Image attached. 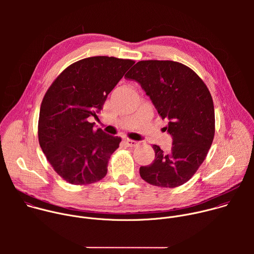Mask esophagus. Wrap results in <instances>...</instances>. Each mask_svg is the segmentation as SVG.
<instances>
[{
    "label": "esophagus",
    "instance_id": "34e87169",
    "mask_svg": "<svg viewBox=\"0 0 254 254\" xmlns=\"http://www.w3.org/2000/svg\"><path fill=\"white\" fill-rule=\"evenodd\" d=\"M125 143L127 144V147H136L137 146V141L135 140H132V139H128V138H126L125 139Z\"/></svg>",
    "mask_w": 254,
    "mask_h": 254
}]
</instances>
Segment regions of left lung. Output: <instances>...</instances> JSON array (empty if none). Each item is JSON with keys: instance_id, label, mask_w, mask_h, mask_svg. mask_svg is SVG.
Returning a JSON list of instances; mask_svg holds the SVG:
<instances>
[{"instance_id": "left-lung-1", "label": "left lung", "mask_w": 254, "mask_h": 254, "mask_svg": "<svg viewBox=\"0 0 254 254\" xmlns=\"http://www.w3.org/2000/svg\"><path fill=\"white\" fill-rule=\"evenodd\" d=\"M126 78L140 84L161 118L169 121L165 128L173 137L169 154L154 144L155 160L139 168L141 179L163 188L185 184L204 162L214 138L209 89L191 68L170 60L138 61Z\"/></svg>"}]
</instances>
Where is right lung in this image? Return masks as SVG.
<instances>
[{
    "label": "right lung",
    "instance_id": "right-lung-1",
    "mask_svg": "<svg viewBox=\"0 0 254 254\" xmlns=\"http://www.w3.org/2000/svg\"><path fill=\"white\" fill-rule=\"evenodd\" d=\"M133 60L94 56L69 65L46 91L40 107L38 138L54 171L67 183L88 185L103 179L122 138L94 128L107 95Z\"/></svg>",
    "mask_w": 254,
    "mask_h": 254
}]
</instances>
